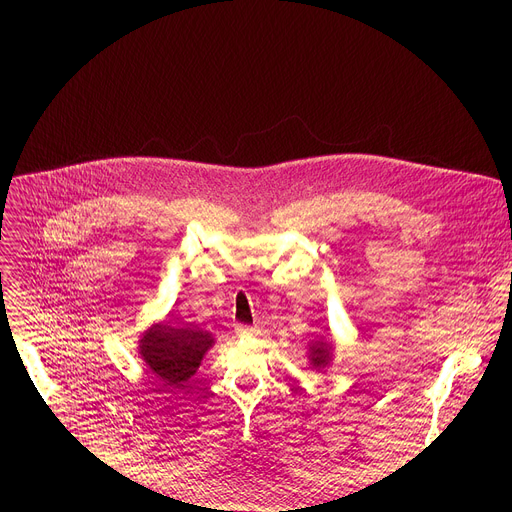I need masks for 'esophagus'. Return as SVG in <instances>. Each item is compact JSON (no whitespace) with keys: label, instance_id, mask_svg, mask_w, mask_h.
<instances>
[{"label":"esophagus","instance_id":"34e87169","mask_svg":"<svg viewBox=\"0 0 512 512\" xmlns=\"http://www.w3.org/2000/svg\"><path fill=\"white\" fill-rule=\"evenodd\" d=\"M236 334H238L240 338H247V336L257 334V330H255V328H249V326H236Z\"/></svg>","mask_w":512,"mask_h":512}]
</instances>
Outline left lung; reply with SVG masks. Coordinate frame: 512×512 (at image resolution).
<instances>
[{"mask_svg":"<svg viewBox=\"0 0 512 512\" xmlns=\"http://www.w3.org/2000/svg\"><path fill=\"white\" fill-rule=\"evenodd\" d=\"M332 361V344L326 340H313L309 344V363L313 369H324Z\"/></svg>","mask_w":512,"mask_h":512,"instance_id":"1","label":"left lung"}]
</instances>
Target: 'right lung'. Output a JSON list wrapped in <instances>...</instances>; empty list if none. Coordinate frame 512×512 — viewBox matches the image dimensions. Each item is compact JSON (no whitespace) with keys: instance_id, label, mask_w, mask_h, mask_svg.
<instances>
[{"instance_id":"right-lung-1","label":"right lung","mask_w":512,"mask_h":512,"mask_svg":"<svg viewBox=\"0 0 512 512\" xmlns=\"http://www.w3.org/2000/svg\"><path fill=\"white\" fill-rule=\"evenodd\" d=\"M213 346L209 332L182 328L166 319L153 324L139 340V355L161 388H182L197 373L203 355Z\"/></svg>"}]
</instances>
